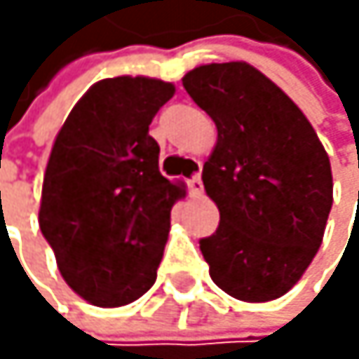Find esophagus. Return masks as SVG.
<instances>
[{
	"label": "esophagus",
	"instance_id": "obj_1",
	"mask_svg": "<svg viewBox=\"0 0 359 359\" xmlns=\"http://www.w3.org/2000/svg\"><path fill=\"white\" fill-rule=\"evenodd\" d=\"M187 185H189V191H191V196H200V194H202V189H204V185H202V178H200V174L191 176Z\"/></svg>",
	"mask_w": 359,
	"mask_h": 359
}]
</instances>
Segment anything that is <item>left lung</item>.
<instances>
[{
  "label": "left lung",
  "instance_id": "8db88e82",
  "mask_svg": "<svg viewBox=\"0 0 359 359\" xmlns=\"http://www.w3.org/2000/svg\"><path fill=\"white\" fill-rule=\"evenodd\" d=\"M217 127L202 183L219 226L200 239L213 282L234 299L288 293L321 248L332 168L304 111L248 62L204 64L183 77Z\"/></svg>",
  "mask_w": 359,
  "mask_h": 359
}]
</instances>
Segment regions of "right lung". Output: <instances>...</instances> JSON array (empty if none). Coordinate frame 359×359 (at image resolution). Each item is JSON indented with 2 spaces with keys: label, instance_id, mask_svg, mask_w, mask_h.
<instances>
[{
  "label": "right lung",
  "instance_id": "add662e5",
  "mask_svg": "<svg viewBox=\"0 0 359 359\" xmlns=\"http://www.w3.org/2000/svg\"><path fill=\"white\" fill-rule=\"evenodd\" d=\"M172 96L161 79L96 81L53 142L38 224L66 284L94 306H127L157 280L185 189L159 172L148 125Z\"/></svg>",
  "mask_w": 359,
  "mask_h": 359
}]
</instances>
